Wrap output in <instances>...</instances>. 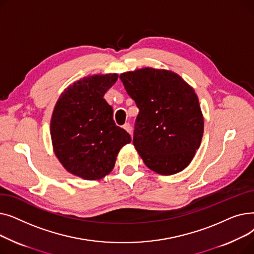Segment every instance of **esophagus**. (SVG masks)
I'll return each mask as SVG.
<instances>
[{"label":"esophagus","instance_id":"obj_1","mask_svg":"<svg viewBox=\"0 0 254 254\" xmlns=\"http://www.w3.org/2000/svg\"><path fill=\"white\" fill-rule=\"evenodd\" d=\"M124 128L128 132L129 135H131V127H130L129 124H126V125L124 126Z\"/></svg>","mask_w":254,"mask_h":254}]
</instances>
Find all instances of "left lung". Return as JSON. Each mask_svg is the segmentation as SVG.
<instances>
[{
	"instance_id": "obj_1",
	"label": "left lung",
	"mask_w": 254,
	"mask_h": 254,
	"mask_svg": "<svg viewBox=\"0 0 254 254\" xmlns=\"http://www.w3.org/2000/svg\"><path fill=\"white\" fill-rule=\"evenodd\" d=\"M119 78L137 104L134 146L150 170L173 175L201 145L204 116L194 89L175 72L146 66Z\"/></svg>"
}]
</instances>
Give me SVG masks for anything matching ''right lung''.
Returning <instances> with one entry per match:
<instances>
[{
    "instance_id": "1",
    "label": "right lung",
    "mask_w": 254,
    "mask_h": 254,
    "mask_svg": "<svg viewBox=\"0 0 254 254\" xmlns=\"http://www.w3.org/2000/svg\"><path fill=\"white\" fill-rule=\"evenodd\" d=\"M118 75L86 76L60 96L50 122L52 148L71 174L84 180H100L113 170L116 157L131 139L115 125L112 107L104 95Z\"/></svg>"
}]
</instances>
